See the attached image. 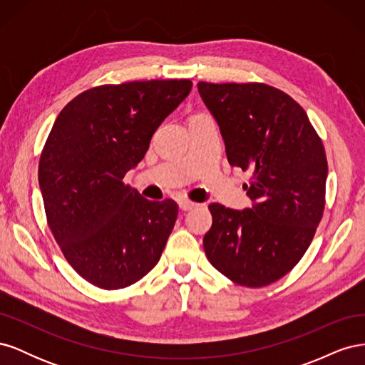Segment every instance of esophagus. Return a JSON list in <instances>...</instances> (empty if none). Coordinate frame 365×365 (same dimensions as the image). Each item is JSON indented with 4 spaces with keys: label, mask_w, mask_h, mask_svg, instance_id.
<instances>
[{
    "label": "esophagus",
    "mask_w": 365,
    "mask_h": 365,
    "mask_svg": "<svg viewBox=\"0 0 365 365\" xmlns=\"http://www.w3.org/2000/svg\"><path fill=\"white\" fill-rule=\"evenodd\" d=\"M178 204H180V208L184 210V212H189V210L197 207L196 202H193V201H190V200H185V197H182V200H180Z\"/></svg>",
    "instance_id": "1"
}]
</instances>
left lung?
Masks as SVG:
<instances>
[{
  "mask_svg": "<svg viewBox=\"0 0 365 365\" xmlns=\"http://www.w3.org/2000/svg\"><path fill=\"white\" fill-rule=\"evenodd\" d=\"M231 165L251 173V208L210 204L208 262L227 279L262 288L304 256L324 213L327 160L322 138L291 96L267 83H197Z\"/></svg>",
  "mask_w": 365,
  "mask_h": 365,
  "instance_id": "8db88e82",
  "label": "left lung"
}]
</instances>
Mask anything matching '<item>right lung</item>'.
<instances>
[{
	"mask_svg": "<svg viewBox=\"0 0 365 365\" xmlns=\"http://www.w3.org/2000/svg\"><path fill=\"white\" fill-rule=\"evenodd\" d=\"M190 90L187 79L94 86L54 121L38 170L47 224L73 269L97 288L134 284L161 257L178 204L149 201L123 178Z\"/></svg>",
	"mask_w": 365,
	"mask_h": 365,
	"instance_id": "right-lung-1",
	"label": "right lung"
}]
</instances>
